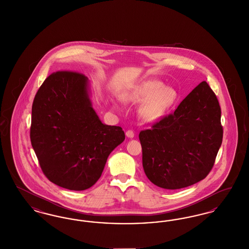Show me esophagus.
Instances as JSON below:
<instances>
[{
  "label": "esophagus",
  "mask_w": 249,
  "mask_h": 249,
  "mask_svg": "<svg viewBox=\"0 0 249 249\" xmlns=\"http://www.w3.org/2000/svg\"><path fill=\"white\" fill-rule=\"evenodd\" d=\"M126 136H127L128 138H133V137H134V132H133V130H127V131H126Z\"/></svg>",
  "instance_id": "esophagus-1"
}]
</instances>
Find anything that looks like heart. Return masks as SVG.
Masks as SVG:
<instances>
[{"label": "heart", "instance_id": "obj_1", "mask_svg": "<svg viewBox=\"0 0 249 249\" xmlns=\"http://www.w3.org/2000/svg\"><path fill=\"white\" fill-rule=\"evenodd\" d=\"M178 91L171 87H164L160 81H150L131 89L124 95L129 103H143L140 116L148 122L161 119L178 101ZM114 108H118L114 105Z\"/></svg>", "mask_w": 249, "mask_h": 249}]
</instances>
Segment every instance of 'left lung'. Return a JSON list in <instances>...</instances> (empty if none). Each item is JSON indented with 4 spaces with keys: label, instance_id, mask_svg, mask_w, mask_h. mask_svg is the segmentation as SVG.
Here are the masks:
<instances>
[{
    "label": "left lung",
    "instance_id": "1",
    "mask_svg": "<svg viewBox=\"0 0 249 249\" xmlns=\"http://www.w3.org/2000/svg\"><path fill=\"white\" fill-rule=\"evenodd\" d=\"M221 110L205 81L173 114L139 134L147 178L165 190H179L207 177L222 143Z\"/></svg>",
    "mask_w": 249,
    "mask_h": 249
}]
</instances>
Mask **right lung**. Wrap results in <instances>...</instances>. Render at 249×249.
<instances>
[{
    "label": "right lung",
    "instance_id": "obj_1",
    "mask_svg": "<svg viewBox=\"0 0 249 249\" xmlns=\"http://www.w3.org/2000/svg\"><path fill=\"white\" fill-rule=\"evenodd\" d=\"M83 73L53 72L32 108L31 142L44 175L57 186L85 190L101 178L107 158L125 140L121 127L104 124Z\"/></svg>",
    "mask_w": 249,
    "mask_h": 249
}]
</instances>
